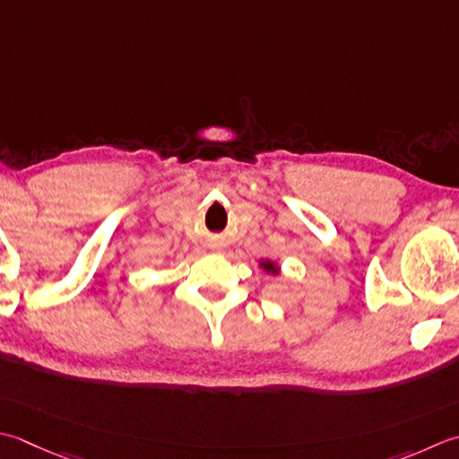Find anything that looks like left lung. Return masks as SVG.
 Returning a JSON list of instances; mask_svg holds the SVG:
<instances>
[{"instance_id": "8db88e82", "label": "left lung", "mask_w": 459, "mask_h": 459, "mask_svg": "<svg viewBox=\"0 0 459 459\" xmlns=\"http://www.w3.org/2000/svg\"><path fill=\"white\" fill-rule=\"evenodd\" d=\"M260 264L264 266V271H266L268 274H271V273H273V274H274V273H278V268H276L273 263H268V260H266V263H260Z\"/></svg>"}]
</instances>
